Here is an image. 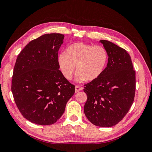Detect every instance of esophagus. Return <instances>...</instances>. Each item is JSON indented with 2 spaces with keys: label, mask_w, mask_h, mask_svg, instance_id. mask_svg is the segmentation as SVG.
Instances as JSON below:
<instances>
[{
  "label": "esophagus",
  "mask_w": 152,
  "mask_h": 152,
  "mask_svg": "<svg viewBox=\"0 0 152 152\" xmlns=\"http://www.w3.org/2000/svg\"><path fill=\"white\" fill-rule=\"evenodd\" d=\"M81 89H82L81 87L79 86H76V87H75V92H78L79 91H80Z\"/></svg>",
  "instance_id": "34e87169"
}]
</instances>
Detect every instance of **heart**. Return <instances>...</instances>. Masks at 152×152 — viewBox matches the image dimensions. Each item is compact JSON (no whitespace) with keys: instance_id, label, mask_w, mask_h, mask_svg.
Instances as JSON below:
<instances>
[{"instance_id":"1","label":"heart","mask_w":152,"mask_h":152,"mask_svg":"<svg viewBox=\"0 0 152 152\" xmlns=\"http://www.w3.org/2000/svg\"><path fill=\"white\" fill-rule=\"evenodd\" d=\"M107 50L102 46L77 42L69 45L58 56V63L64 77L71 80L76 66V80L93 81L103 74L108 63Z\"/></svg>"}]
</instances>
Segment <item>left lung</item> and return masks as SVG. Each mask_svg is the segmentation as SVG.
Here are the masks:
<instances>
[{
    "instance_id": "1",
    "label": "left lung",
    "mask_w": 152,
    "mask_h": 152,
    "mask_svg": "<svg viewBox=\"0 0 152 152\" xmlns=\"http://www.w3.org/2000/svg\"><path fill=\"white\" fill-rule=\"evenodd\" d=\"M100 42L107 50V67L97 80L84 85L87 101L85 115L96 126L110 127L127 114L134 101L135 71L127 51L107 40Z\"/></svg>"
}]
</instances>
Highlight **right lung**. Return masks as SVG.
I'll use <instances>...</instances> for the list:
<instances>
[{
	"instance_id": "1",
	"label": "right lung",
	"mask_w": 152,
	"mask_h": 152,
	"mask_svg": "<svg viewBox=\"0 0 152 152\" xmlns=\"http://www.w3.org/2000/svg\"><path fill=\"white\" fill-rule=\"evenodd\" d=\"M64 35L48 34L31 41L17 56L11 89L22 115L38 125L55 124L75 94V86L63 75L58 52Z\"/></svg>"
}]
</instances>
